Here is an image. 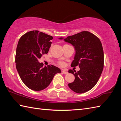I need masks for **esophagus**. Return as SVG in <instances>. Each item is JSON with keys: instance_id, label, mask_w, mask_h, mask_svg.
I'll return each instance as SVG.
<instances>
[{"instance_id": "obj_1", "label": "esophagus", "mask_w": 121, "mask_h": 121, "mask_svg": "<svg viewBox=\"0 0 121 121\" xmlns=\"http://www.w3.org/2000/svg\"><path fill=\"white\" fill-rule=\"evenodd\" d=\"M62 71V72L63 74H68V73L67 71H66V70H64V69H63V70H62V71Z\"/></svg>"}]
</instances>
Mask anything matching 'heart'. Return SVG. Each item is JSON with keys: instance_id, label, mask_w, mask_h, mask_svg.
I'll use <instances>...</instances> for the list:
<instances>
[{"instance_id": "1", "label": "heart", "mask_w": 121, "mask_h": 121, "mask_svg": "<svg viewBox=\"0 0 121 121\" xmlns=\"http://www.w3.org/2000/svg\"><path fill=\"white\" fill-rule=\"evenodd\" d=\"M60 65H62L63 63H60Z\"/></svg>"}]
</instances>
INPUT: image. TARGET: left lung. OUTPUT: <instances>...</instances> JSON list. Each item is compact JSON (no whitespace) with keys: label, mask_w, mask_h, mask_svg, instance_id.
Here are the masks:
<instances>
[{"label":"left lung","mask_w":121,"mask_h":121,"mask_svg":"<svg viewBox=\"0 0 121 121\" xmlns=\"http://www.w3.org/2000/svg\"><path fill=\"white\" fill-rule=\"evenodd\" d=\"M62 39L63 38H59ZM64 40L72 45L75 50L71 66L78 65L80 70L69 73L75 76L72 83L68 84L70 89L78 94L89 91L98 81L104 65V53L102 43L96 36L88 31H83L68 36Z\"/></svg>","instance_id":"obj_1"}]
</instances>
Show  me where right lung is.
I'll list each match as a JSON object with an SVG mask.
<instances>
[{"label": "right lung", "instance_id": "add662e5", "mask_svg": "<svg viewBox=\"0 0 121 121\" xmlns=\"http://www.w3.org/2000/svg\"><path fill=\"white\" fill-rule=\"evenodd\" d=\"M52 36L38 30L25 33L18 42L15 63L19 76L28 88L40 91L47 87L55 74L61 73L60 69L53 65L43 66L38 62L44 54L48 52Z\"/></svg>", "mask_w": 121, "mask_h": 121}]
</instances>
